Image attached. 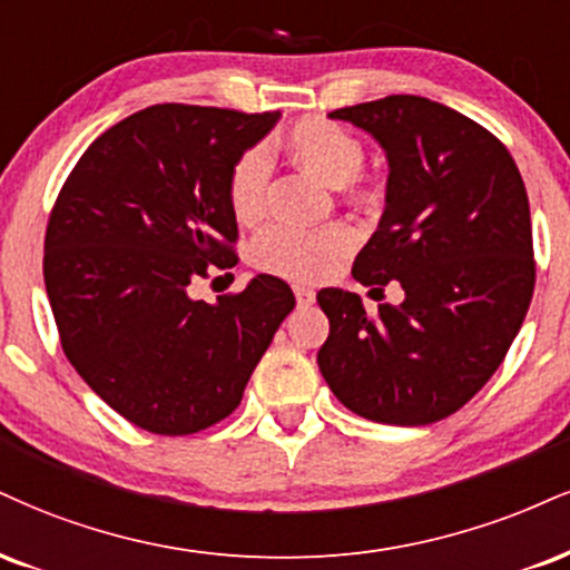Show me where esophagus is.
I'll return each mask as SVG.
<instances>
[{"mask_svg": "<svg viewBox=\"0 0 570 570\" xmlns=\"http://www.w3.org/2000/svg\"><path fill=\"white\" fill-rule=\"evenodd\" d=\"M294 297H297L299 307H307V305L315 303V292L305 289V286H294Z\"/></svg>", "mask_w": 570, "mask_h": 570, "instance_id": "1", "label": "esophagus"}]
</instances>
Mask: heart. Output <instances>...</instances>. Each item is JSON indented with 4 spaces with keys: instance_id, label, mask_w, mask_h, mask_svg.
<instances>
[{
    "instance_id": "obj_1",
    "label": "heart",
    "mask_w": 570,
    "mask_h": 570,
    "mask_svg": "<svg viewBox=\"0 0 570 570\" xmlns=\"http://www.w3.org/2000/svg\"><path fill=\"white\" fill-rule=\"evenodd\" d=\"M284 148L299 167L326 185H347L363 167V146L355 135L321 116L294 121L284 137ZM271 164L263 148L238 156L228 175V204L238 223H255L265 212ZM355 249V233L334 223L324 228H292L271 225L252 242V263L263 273L292 281H321L337 271Z\"/></svg>"
}]
</instances>
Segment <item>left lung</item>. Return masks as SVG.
Returning a JSON list of instances; mask_svg holds the SVG:
<instances>
[{
  "label": "left lung",
  "instance_id": "1",
  "mask_svg": "<svg viewBox=\"0 0 570 570\" xmlns=\"http://www.w3.org/2000/svg\"><path fill=\"white\" fill-rule=\"evenodd\" d=\"M328 116L372 135L390 167L385 212L353 278L376 292L397 281L406 299L368 315L358 294L321 289L328 337L318 368L358 416L433 424L491 380L531 305L523 177L489 129L420 95Z\"/></svg>",
  "mask_w": 570,
  "mask_h": 570
}]
</instances>
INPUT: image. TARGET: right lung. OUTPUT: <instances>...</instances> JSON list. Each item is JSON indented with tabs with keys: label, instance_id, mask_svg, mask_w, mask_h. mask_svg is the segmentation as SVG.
Returning a JSON list of instances; mask_svg holds the SVG:
<instances>
[{
	"label": "right lung",
	"instance_id": "right-lung-1",
	"mask_svg": "<svg viewBox=\"0 0 570 570\" xmlns=\"http://www.w3.org/2000/svg\"><path fill=\"white\" fill-rule=\"evenodd\" d=\"M278 111L164 102L89 146L45 236V286L66 358L114 411L156 435L207 430L242 403L281 321L286 281L259 273L217 303L190 297L236 263L228 175Z\"/></svg>",
	"mask_w": 570,
	"mask_h": 570
}]
</instances>
